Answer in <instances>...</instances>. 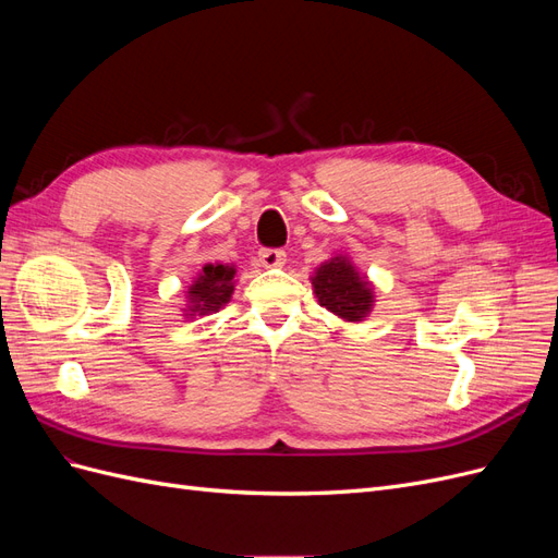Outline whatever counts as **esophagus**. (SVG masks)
Wrapping results in <instances>:
<instances>
[{
    "mask_svg": "<svg viewBox=\"0 0 558 558\" xmlns=\"http://www.w3.org/2000/svg\"><path fill=\"white\" fill-rule=\"evenodd\" d=\"M258 258L265 267H281L286 263V251L283 248H260Z\"/></svg>",
    "mask_w": 558,
    "mask_h": 558,
    "instance_id": "34e87169",
    "label": "esophagus"
}]
</instances>
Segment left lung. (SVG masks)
I'll return each mask as SVG.
<instances>
[{"label": "left lung", "instance_id": "left-lung-1", "mask_svg": "<svg viewBox=\"0 0 558 558\" xmlns=\"http://www.w3.org/2000/svg\"><path fill=\"white\" fill-rule=\"evenodd\" d=\"M318 305L344 320H363L373 312V283L359 275L347 256H335L320 265L314 277Z\"/></svg>", "mask_w": 558, "mask_h": 558}]
</instances>
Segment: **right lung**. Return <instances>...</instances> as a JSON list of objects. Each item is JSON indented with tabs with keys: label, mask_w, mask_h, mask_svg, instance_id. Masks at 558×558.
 Returning <instances> with one entry per match:
<instances>
[{
	"label": "right lung",
	"mask_w": 558,
	"mask_h": 558,
	"mask_svg": "<svg viewBox=\"0 0 558 558\" xmlns=\"http://www.w3.org/2000/svg\"><path fill=\"white\" fill-rule=\"evenodd\" d=\"M234 269L232 265H205L199 277L191 283L189 289V312L193 314H211L221 310L226 302L232 298L234 291Z\"/></svg>",
	"instance_id": "add662e5"
}]
</instances>
